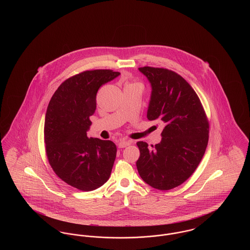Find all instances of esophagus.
<instances>
[{
	"mask_svg": "<svg viewBox=\"0 0 250 250\" xmlns=\"http://www.w3.org/2000/svg\"><path fill=\"white\" fill-rule=\"evenodd\" d=\"M132 143H133L132 141H128V140H120L118 146H119V148H125V147L130 145Z\"/></svg>",
	"mask_w": 250,
	"mask_h": 250,
	"instance_id": "34e87169",
	"label": "esophagus"
}]
</instances>
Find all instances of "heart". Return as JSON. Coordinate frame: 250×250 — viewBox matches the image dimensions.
I'll return each instance as SVG.
<instances>
[{
  "label": "heart",
  "mask_w": 250,
  "mask_h": 250,
  "mask_svg": "<svg viewBox=\"0 0 250 250\" xmlns=\"http://www.w3.org/2000/svg\"><path fill=\"white\" fill-rule=\"evenodd\" d=\"M130 85H139V86L142 87V85L140 83H127L125 85V87H126V86H130Z\"/></svg>",
  "instance_id": "1"
}]
</instances>
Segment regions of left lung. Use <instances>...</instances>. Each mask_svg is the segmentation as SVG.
<instances>
[{
  "label": "left lung",
  "mask_w": 250,
  "mask_h": 250,
  "mask_svg": "<svg viewBox=\"0 0 250 250\" xmlns=\"http://www.w3.org/2000/svg\"><path fill=\"white\" fill-rule=\"evenodd\" d=\"M139 70L152 86L147 118L162 123V140L152 148L138 142L136 163L143 181L169 190L190 177L202 161L209 139V122L194 89L176 72L143 66Z\"/></svg>",
  "instance_id": "8db88e82"
}]
</instances>
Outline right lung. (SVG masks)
Wrapping results in <instances>:
<instances>
[{"mask_svg": "<svg viewBox=\"0 0 250 250\" xmlns=\"http://www.w3.org/2000/svg\"><path fill=\"white\" fill-rule=\"evenodd\" d=\"M110 69L79 73L60 85L48 103L44 136L48 163L73 188L95 190L107 182L117 148L111 141L88 138L98 89L119 76Z\"/></svg>", "mask_w": 250, "mask_h": 250, "instance_id": "right-lung-1", "label": "right lung"}]
</instances>
